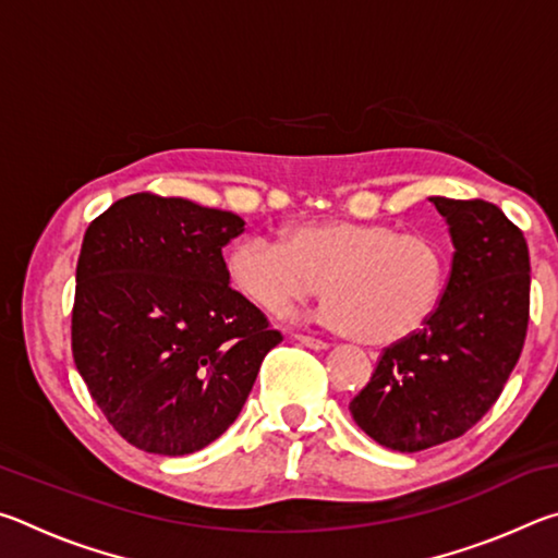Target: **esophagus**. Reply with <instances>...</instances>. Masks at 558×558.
Returning <instances> with one entry per match:
<instances>
[{"instance_id": "esophagus-1", "label": "esophagus", "mask_w": 558, "mask_h": 558, "mask_svg": "<svg viewBox=\"0 0 558 558\" xmlns=\"http://www.w3.org/2000/svg\"><path fill=\"white\" fill-rule=\"evenodd\" d=\"M298 339L300 344H305V347H310V349H327L329 344L325 342V339H319V337H313V335H292Z\"/></svg>"}]
</instances>
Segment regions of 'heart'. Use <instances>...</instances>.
<instances>
[{
    "label": "heart",
    "instance_id": "obj_1",
    "mask_svg": "<svg viewBox=\"0 0 558 558\" xmlns=\"http://www.w3.org/2000/svg\"><path fill=\"white\" fill-rule=\"evenodd\" d=\"M241 295L286 317L323 288L327 323L364 342H399L428 323L448 282V248L436 235L386 223H302L280 241L248 235L229 258Z\"/></svg>",
    "mask_w": 558,
    "mask_h": 558
}]
</instances>
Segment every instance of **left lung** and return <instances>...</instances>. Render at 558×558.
Here are the masks:
<instances>
[{"label": "left lung", "mask_w": 558, "mask_h": 558, "mask_svg": "<svg viewBox=\"0 0 558 558\" xmlns=\"http://www.w3.org/2000/svg\"><path fill=\"white\" fill-rule=\"evenodd\" d=\"M456 245L436 313L386 347L349 411L379 446L418 452L468 433L493 409L522 354L529 248L502 209L430 196Z\"/></svg>", "instance_id": "left-lung-1"}]
</instances>
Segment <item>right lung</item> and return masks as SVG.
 <instances>
[{"mask_svg": "<svg viewBox=\"0 0 558 558\" xmlns=\"http://www.w3.org/2000/svg\"><path fill=\"white\" fill-rule=\"evenodd\" d=\"M243 219L182 196L130 194L83 235L71 349L93 401L130 446L189 456L239 418L282 342L229 286Z\"/></svg>", "mask_w": 558, "mask_h": 558, "instance_id": "1", "label": "right lung"}]
</instances>
